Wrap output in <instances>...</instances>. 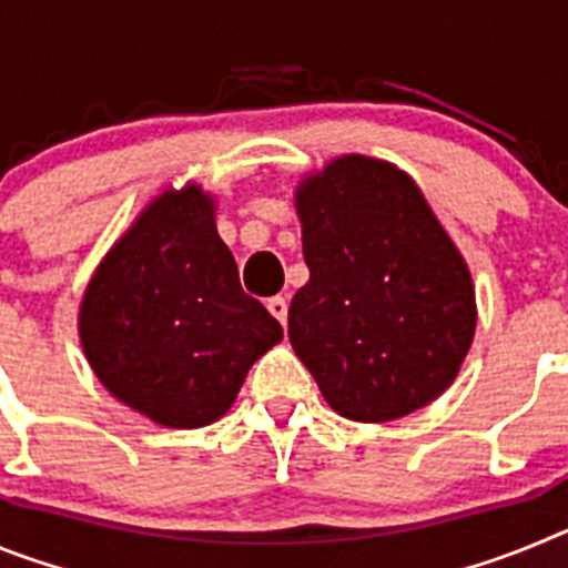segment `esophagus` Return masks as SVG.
Masks as SVG:
<instances>
[{"label": "esophagus", "mask_w": 568, "mask_h": 568, "mask_svg": "<svg viewBox=\"0 0 568 568\" xmlns=\"http://www.w3.org/2000/svg\"><path fill=\"white\" fill-rule=\"evenodd\" d=\"M267 310L281 321V327H287V298L284 295H275V298L267 301Z\"/></svg>", "instance_id": "1"}]
</instances>
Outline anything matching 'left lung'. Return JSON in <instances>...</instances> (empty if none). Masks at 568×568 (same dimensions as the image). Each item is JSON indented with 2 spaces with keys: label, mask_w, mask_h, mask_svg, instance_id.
<instances>
[{
  "label": "left lung",
  "mask_w": 568,
  "mask_h": 568,
  "mask_svg": "<svg viewBox=\"0 0 568 568\" xmlns=\"http://www.w3.org/2000/svg\"><path fill=\"white\" fill-rule=\"evenodd\" d=\"M310 281L290 344L344 418L415 413L453 384L475 335L464 258L404 170L344 155L295 195Z\"/></svg>",
  "instance_id": "1"
}]
</instances>
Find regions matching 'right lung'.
Returning a JSON list of instances; mask_svg holds the SVG:
<instances>
[{
	"label": "right lung",
	"instance_id": "1",
	"mask_svg": "<svg viewBox=\"0 0 568 568\" xmlns=\"http://www.w3.org/2000/svg\"><path fill=\"white\" fill-rule=\"evenodd\" d=\"M79 335L97 378L150 420L222 418L281 324L241 290L213 199L187 184L150 204L88 284Z\"/></svg>",
	"mask_w": 568,
	"mask_h": 568
}]
</instances>
